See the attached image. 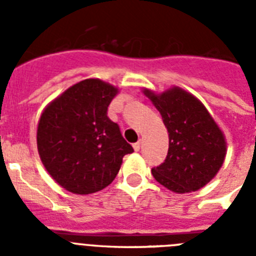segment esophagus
Listing matches in <instances>:
<instances>
[{
  "instance_id": "34e87169",
  "label": "esophagus",
  "mask_w": 256,
  "mask_h": 256,
  "mask_svg": "<svg viewBox=\"0 0 256 256\" xmlns=\"http://www.w3.org/2000/svg\"><path fill=\"white\" fill-rule=\"evenodd\" d=\"M141 144H142L141 141L136 142V144H133V148H134V151H140V148H141Z\"/></svg>"
}]
</instances>
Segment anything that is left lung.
<instances>
[{
  "mask_svg": "<svg viewBox=\"0 0 256 256\" xmlns=\"http://www.w3.org/2000/svg\"><path fill=\"white\" fill-rule=\"evenodd\" d=\"M162 114L169 133L168 155L151 169L160 184L177 194L198 191L224 162L226 141L205 106L180 88L160 96L144 91Z\"/></svg>",
  "mask_w": 256,
  "mask_h": 256,
  "instance_id": "left-lung-1",
  "label": "left lung"
}]
</instances>
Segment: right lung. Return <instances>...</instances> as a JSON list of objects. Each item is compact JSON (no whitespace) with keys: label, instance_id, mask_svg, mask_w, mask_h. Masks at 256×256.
Returning a JSON list of instances; mask_svg holds the SVG:
<instances>
[{"label":"right lung","instance_id":"obj_1","mask_svg":"<svg viewBox=\"0 0 256 256\" xmlns=\"http://www.w3.org/2000/svg\"><path fill=\"white\" fill-rule=\"evenodd\" d=\"M116 88L86 79L50 104L38 124L40 160L68 191L87 195L105 188L116 177L123 156L133 152L120 128L108 116Z\"/></svg>","mask_w":256,"mask_h":256}]
</instances>
